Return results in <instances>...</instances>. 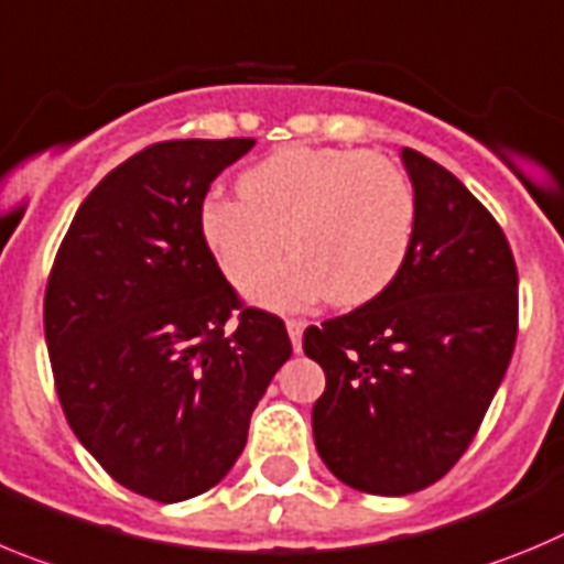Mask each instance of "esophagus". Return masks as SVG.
Instances as JSON below:
<instances>
[{
  "label": "esophagus",
  "mask_w": 564,
  "mask_h": 564,
  "mask_svg": "<svg viewBox=\"0 0 564 564\" xmlns=\"http://www.w3.org/2000/svg\"><path fill=\"white\" fill-rule=\"evenodd\" d=\"M288 327V335H291V344H293V349H302V335H304V329H307V322H299V318H291V322L285 324Z\"/></svg>",
  "instance_id": "1"
}]
</instances>
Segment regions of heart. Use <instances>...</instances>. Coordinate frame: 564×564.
<instances>
[{
	"label": "heart",
	"instance_id": "obj_1",
	"mask_svg": "<svg viewBox=\"0 0 564 564\" xmlns=\"http://www.w3.org/2000/svg\"><path fill=\"white\" fill-rule=\"evenodd\" d=\"M240 198L209 195L198 231L231 285H246L286 240L294 257L246 288L262 307L327 299L360 307L400 276L416 235V193L375 153L285 144L237 178Z\"/></svg>",
	"mask_w": 564,
	"mask_h": 564
}]
</instances>
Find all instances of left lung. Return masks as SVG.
I'll list each match as a JSON object with an SVG mask.
<instances>
[{
    "instance_id": "left-lung-1",
    "label": "left lung",
    "mask_w": 564,
    "mask_h": 564,
    "mask_svg": "<svg viewBox=\"0 0 564 564\" xmlns=\"http://www.w3.org/2000/svg\"><path fill=\"white\" fill-rule=\"evenodd\" d=\"M416 235L400 276L364 307L304 329L327 375L313 405L322 462L346 487L411 495L478 433L518 338V268L462 181L402 148Z\"/></svg>"
}]
</instances>
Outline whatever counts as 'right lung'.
I'll list each match as a JSON object with an SVG mask.
<instances>
[{"label":"right lung","mask_w":564,"mask_h":564,"mask_svg":"<svg viewBox=\"0 0 564 564\" xmlns=\"http://www.w3.org/2000/svg\"><path fill=\"white\" fill-rule=\"evenodd\" d=\"M254 139H175L113 167L77 209L44 296L66 422L131 492L178 503L246 447L251 411L291 358L282 318L241 310L198 231L209 184Z\"/></svg>","instance_id":"right-lung-1"}]
</instances>
